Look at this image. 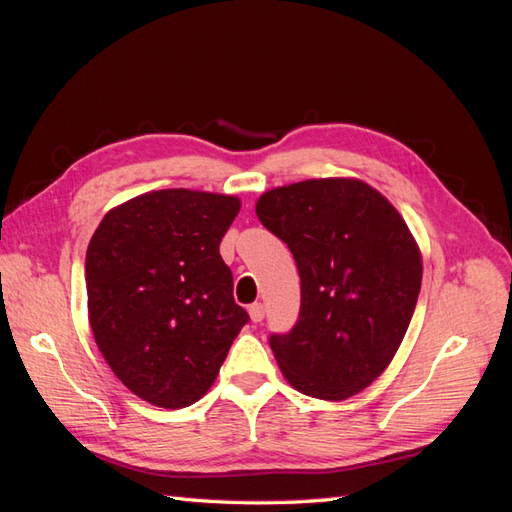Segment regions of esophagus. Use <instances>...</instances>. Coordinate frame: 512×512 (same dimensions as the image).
Listing matches in <instances>:
<instances>
[{"mask_svg":"<svg viewBox=\"0 0 512 512\" xmlns=\"http://www.w3.org/2000/svg\"><path fill=\"white\" fill-rule=\"evenodd\" d=\"M264 306L262 303H253V306L248 308V314H250V321L253 323H259V321H264Z\"/></svg>","mask_w":512,"mask_h":512,"instance_id":"1","label":"esophagus"}]
</instances>
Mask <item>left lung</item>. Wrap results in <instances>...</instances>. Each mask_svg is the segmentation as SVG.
<instances>
[{
  "instance_id": "obj_1",
  "label": "left lung",
  "mask_w": 512,
  "mask_h": 512,
  "mask_svg": "<svg viewBox=\"0 0 512 512\" xmlns=\"http://www.w3.org/2000/svg\"><path fill=\"white\" fill-rule=\"evenodd\" d=\"M255 211L288 244L301 277L297 325L270 336L279 369L312 398L358 394L385 372L416 310L422 257L409 226L356 178L270 189Z\"/></svg>"
}]
</instances>
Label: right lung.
Masks as SVG:
<instances>
[{
	"label": "right lung",
	"mask_w": 512,
	"mask_h": 512,
	"mask_svg": "<svg viewBox=\"0 0 512 512\" xmlns=\"http://www.w3.org/2000/svg\"><path fill=\"white\" fill-rule=\"evenodd\" d=\"M239 206L235 195L149 191L114 206L90 239L94 341L116 378L151 405L198 402L248 323L220 255Z\"/></svg>",
	"instance_id": "obj_1"
}]
</instances>
